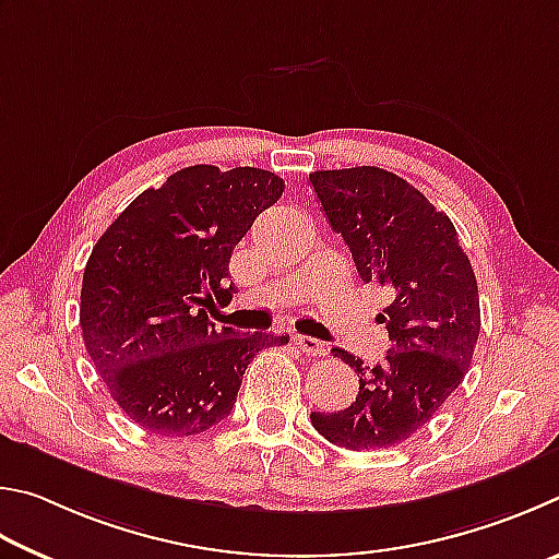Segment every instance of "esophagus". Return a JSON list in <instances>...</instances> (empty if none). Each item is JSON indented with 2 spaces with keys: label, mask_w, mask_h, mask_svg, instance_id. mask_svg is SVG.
Returning a JSON list of instances; mask_svg holds the SVG:
<instances>
[{
  "label": "esophagus",
  "mask_w": 559,
  "mask_h": 559,
  "mask_svg": "<svg viewBox=\"0 0 559 559\" xmlns=\"http://www.w3.org/2000/svg\"><path fill=\"white\" fill-rule=\"evenodd\" d=\"M295 346L301 350V354H307V356H324L326 354V346L321 344V341L311 338V336L297 334L295 336Z\"/></svg>",
  "instance_id": "esophagus-1"
}]
</instances>
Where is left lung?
Wrapping results in <instances>:
<instances>
[{
    "label": "left lung",
    "mask_w": 559,
    "mask_h": 559,
    "mask_svg": "<svg viewBox=\"0 0 559 559\" xmlns=\"http://www.w3.org/2000/svg\"><path fill=\"white\" fill-rule=\"evenodd\" d=\"M331 228L354 254L360 280L393 295L378 319L388 356L368 368L334 348L358 373V397L338 413H311L331 444L388 449L425 427L462 383L481 331L476 277L449 215L413 183L378 166L309 174Z\"/></svg>",
    "instance_id": "left-lung-1"
}]
</instances>
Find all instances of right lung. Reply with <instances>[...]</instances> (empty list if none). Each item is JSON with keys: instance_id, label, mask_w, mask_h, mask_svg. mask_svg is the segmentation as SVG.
Masks as SVG:
<instances>
[{"instance_id": "right-lung-1", "label": "right lung", "mask_w": 559, "mask_h": 559, "mask_svg": "<svg viewBox=\"0 0 559 559\" xmlns=\"http://www.w3.org/2000/svg\"><path fill=\"white\" fill-rule=\"evenodd\" d=\"M282 191L277 174L254 166H186L136 195L95 242L83 341L115 403L146 432L189 437L218 425L250 360L289 341L215 324L235 292V245Z\"/></svg>"}]
</instances>
